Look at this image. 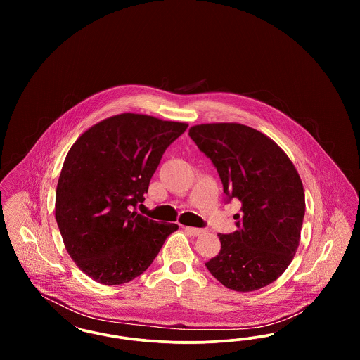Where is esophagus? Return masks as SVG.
Segmentation results:
<instances>
[{
	"label": "esophagus",
	"instance_id": "1",
	"mask_svg": "<svg viewBox=\"0 0 360 360\" xmlns=\"http://www.w3.org/2000/svg\"><path fill=\"white\" fill-rule=\"evenodd\" d=\"M185 228V231L190 233V235H193V236H201V235H204L206 231L205 229H201V228H194V226H184Z\"/></svg>",
	"mask_w": 360,
	"mask_h": 360
}]
</instances>
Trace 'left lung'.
I'll return each instance as SVG.
<instances>
[{"instance_id": "1", "label": "left lung", "mask_w": 360, "mask_h": 360, "mask_svg": "<svg viewBox=\"0 0 360 360\" xmlns=\"http://www.w3.org/2000/svg\"><path fill=\"white\" fill-rule=\"evenodd\" d=\"M188 135L210 158L224 193L241 202L238 231L220 233L221 250L206 262L231 290L262 289L289 267L305 216L302 181L290 158L257 129L239 122L200 124Z\"/></svg>"}]
</instances>
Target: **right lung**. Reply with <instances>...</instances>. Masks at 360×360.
<instances>
[{
    "label": "right lung",
    "instance_id": "obj_1",
    "mask_svg": "<svg viewBox=\"0 0 360 360\" xmlns=\"http://www.w3.org/2000/svg\"><path fill=\"white\" fill-rule=\"evenodd\" d=\"M186 122L121 113L90 127L71 146L59 175L55 219L78 269L115 286L143 274L176 224L136 212L166 148Z\"/></svg>",
    "mask_w": 360,
    "mask_h": 360
}]
</instances>
